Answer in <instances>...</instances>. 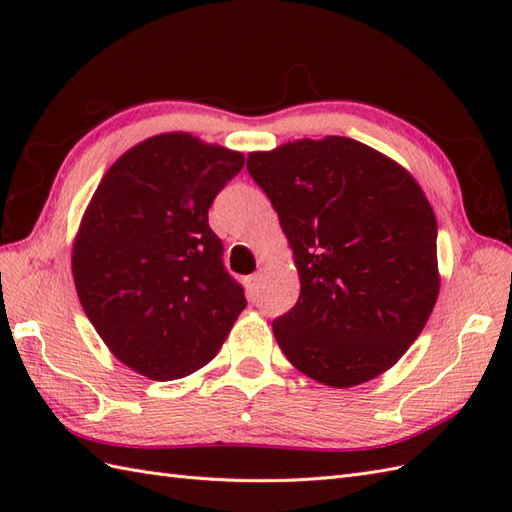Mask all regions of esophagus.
Wrapping results in <instances>:
<instances>
[{"label": "esophagus", "instance_id": "obj_1", "mask_svg": "<svg viewBox=\"0 0 512 512\" xmlns=\"http://www.w3.org/2000/svg\"><path fill=\"white\" fill-rule=\"evenodd\" d=\"M257 290H259V273H257V275H250V277L246 279V292H248L250 299H253V297L257 295Z\"/></svg>", "mask_w": 512, "mask_h": 512}]
</instances>
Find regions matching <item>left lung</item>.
Returning a JSON list of instances; mask_svg holds the SVG:
<instances>
[{"label":"left lung","instance_id":"8db88e82","mask_svg":"<svg viewBox=\"0 0 512 512\" xmlns=\"http://www.w3.org/2000/svg\"><path fill=\"white\" fill-rule=\"evenodd\" d=\"M246 167L299 273L295 308L273 321L281 352L336 389L387 372L440 295L438 222L416 178L345 136L250 151Z\"/></svg>","mask_w":512,"mask_h":512}]
</instances>
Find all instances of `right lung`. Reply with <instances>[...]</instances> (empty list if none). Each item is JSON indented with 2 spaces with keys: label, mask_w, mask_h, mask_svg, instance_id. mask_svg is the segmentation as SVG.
Segmentation results:
<instances>
[{
  "label": "right lung",
  "mask_w": 512,
  "mask_h": 512,
  "mask_svg": "<svg viewBox=\"0 0 512 512\" xmlns=\"http://www.w3.org/2000/svg\"><path fill=\"white\" fill-rule=\"evenodd\" d=\"M244 160L187 132L151 136L107 169L81 217L76 295L107 350L140 376L198 372L246 308L209 226L213 198Z\"/></svg>",
  "instance_id": "1"
}]
</instances>
